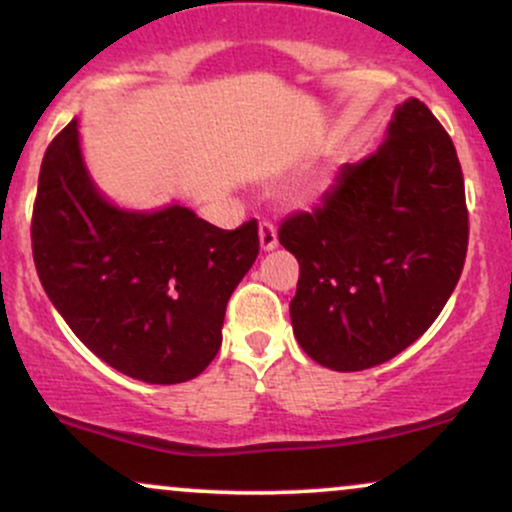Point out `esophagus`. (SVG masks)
<instances>
[{
    "mask_svg": "<svg viewBox=\"0 0 512 512\" xmlns=\"http://www.w3.org/2000/svg\"><path fill=\"white\" fill-rule=\"evenodd\" d=\"M276 245H279V240H276V228H274V223L262 221V223H260V248H262L264 252H269V250H274Z\"/></svg>",
    "mask_w": 512,
    "mask_h": 512,
    "instance_id": "esophagus-1",
    "label": "esophagus"
}]
</instances>
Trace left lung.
<instances>
[{
    "mask_svg": "<svg viewBox=\"0 0 512 512\" xmlns=\"http://www.w3.org/2000/svg\"><path fill=\"white\" fill-rule=\"evenodd\" d=\"M464 180L431 110L399 103L385 142L346 163L313 214H293L279 243L301 264L289 305L296 342L351 373L390 361L424 334L467 255Z\"/></svg>",
    "mask_w": 512,
    "mask_h": 512,
    "instance_id": "obj_1",
    "label": "left lung"
}]
</instances>
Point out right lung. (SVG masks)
Masks as SVG:
<instances>
[{
  "mask_svg": "<svg viewBox=\"0 0 512 512\" xmlns=\"http://www.w3.org/2000/svg\"><path fill=\"white\" fill-rule=\"evenodd\" d=\"M31 238L40 284L76 337L149 385L187 383L214 361L228 298L260 252L255 219L223 231L178 202H110L79 120L45 151Z\"/></svg>",
  "mask_w": 512,
  "mask_h": 512,
  "instance_id": "1",
  "label": "right lung"
}]
</instances>
